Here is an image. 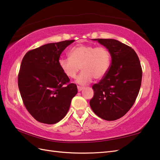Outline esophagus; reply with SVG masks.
Returning <instances> with one entry per match:
<instances>
[{
  "label": "esophagus",
  "mask_w": 160,
  "mask_h": 160,
  "mask_svg": "<svg viewBox=\"0 0 160 160\" xmlns=\"http://www.w3.org/2000/svg\"><path fill=\"white\" fill-rule=\"evenodd\" d=\"M84 89V88L83 87H80V86H78V92H80V91H82V90Z\"/></svg>",
  "instance_id": "esophagus-1"
}]
</instances>
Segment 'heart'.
<instances>
[{"label": "heart", "instance_id": "b5f03b06", "mask_svg": "<svg viewBox=\"0 0 160 160\" xmlns=\"http://www.w3.org/2000/svg\"><path fill=\"white\" fill-rule=\"evenodd\" d=\"M68 56L59 59V68L69 78H75L82 69L77 78L80 85H87L93 78L102 79L108 72L111 63V54L105 47L79 44L69 50Z\"/></svg>", "mask_w": 160, "mask_h": 160}]
</instances>
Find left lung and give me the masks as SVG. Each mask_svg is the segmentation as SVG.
I'll use <instances>...</instances> for the list:
<instances>
[{
  "instance_id": "1",
  "label": "left lung",
  "mask_w": 160,
  "mask_h": 160,
  "mask_svg": "<svg viewBox=\"0 0 160 160\" xmlns=\"http://www.w3.org/2000/svg\"><path fill=\"white\" fill-rule=\"evenodd\" d=\"M108 49L111 63L105 77L93 85L89 105L96 115L108 121L120 119L134 104L141 88L142 68L136 52L114 39H94Z\"/></svg>"
}]
</instances>
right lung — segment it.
Masks as SVG:
<instances>
[{
  "mask_svg": "<svg viewBox=\"0 0 160 160\" xmlns=\"http://www.w3.org/2000/svg\"><path fill=\"white\" fill-rule=\"evenodd\" d=\"M74 40L49 43L27 52L18 74L23 103L34 119L53 124L65 117L77 85L59 68L62 52Z\"/></svg>",
  "mask_w": 160,
  "mask_h": 160,
  "instance_id": "obj_1",
  "label": "right lung"
}]
</instances>
